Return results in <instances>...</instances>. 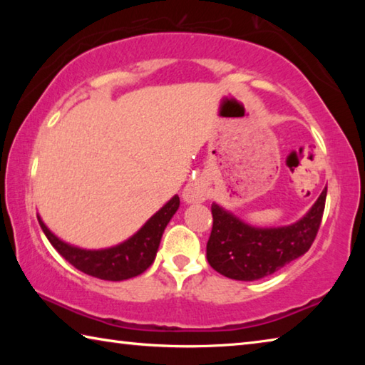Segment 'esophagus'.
Returning a JSON list of instances; mask_svg holds the SVG:
<instances>
[{
  "label": "esophagus",
  "mask_w": 365,
  "mask_h": 365,
  "mask_svg": "<svg viewBox=\"0 0 365 365\" xmlns=\"http://www.w3.org/2000/svg\"><path fill=\"white\" fill-rule=\"evenodd\" d=\"M183 201L188 202V205H197V202H202L206 200V188L205 185L197 180H191L183 188Z\"/></svg>",
  "instance_id": "obj_1"
}]
</instances>
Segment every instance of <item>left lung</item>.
<instances>
[{
  "mask_svg": "<svg viewBox=\"0 0 365 365\" xmlns=\"http://www.w3.org/2000/svg\"><path fill=\"white\" fill-rule=\"evenodd\" d=\"M327 188L294 224L252 227L212 202V232L206 246L207 262L233 280L252 282L272 275L309 251L319 232L325 209Z\"/></svg>",
  "mask_w": 365,
  "mask_h": 365,
  "instance_id": "obj_1",
  "label": "left lung"
}]
</instances>
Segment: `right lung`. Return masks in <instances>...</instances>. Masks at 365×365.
I'll return each instance as SVG.
<instances>
[{
	"instance_id": "right-lung-1",
	"label": "right lung",
	"mask_w": 365,
	"mask_h": 365,
	"mask_svg": "<svg viewBox=\"0 0 365 365\" xmlns=\"http://www.w3.org/2000/svg\"><path fill=\"white\" fill-rule=\"evenodd\" d=\"M178 206H180V197L175 195L156 214L151 215L145 222V225L130 238L104 250H85L66 243L64 240L58 238L49 230L45 222L41 220L40 214L36 217H38L41 230L46 235L49 243L53 245V248L73 267L82 270L86 275L96 277V279L120 282L143 274L154 262L163 233L170 219L174 217Z\"/></svg>"
}]
</instances>
